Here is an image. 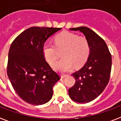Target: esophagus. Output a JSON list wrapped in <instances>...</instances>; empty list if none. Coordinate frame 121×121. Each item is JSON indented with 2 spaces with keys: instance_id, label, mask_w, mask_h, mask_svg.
Masks as SVG:
<instances>
[{
  "instance_id": "obj_1",
  "label": "esophagus",
  "mask_w": 121,
  "mask_h": 121,
  "mask_svg": "<svg viewBox=\"0 0 121 121\" xmlns=\"http://www.w3.org/2000/svg\"><path fill=\"white\" fill-rule=\"evenodd\" d=\"M66 76H67V75H65V74H61V78H65Z\"/></svg>"
}]
</instances>
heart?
I'll return each mask as SVG.
<instances>
[{"mask_svg": "<svg viewBox=\"0 0 121 121\" xmlns=\"http://www.w3.org/2000/svg\"><path fill=\"white\" fill-rule=\"evenodd\" d=\"M54 44L46 42L42 47L43 54L46 60L53 64L58 58L57 49L63 50V58L53 65L55 70L61 73L72 70L73 65L79 67L84 64L91 51L90 44L86 37L69 32L57 35L54 38Z\"/></svg>", "mask_w": 121, "mask_h": 121, "instance_id": "b5f03b06", "label": "heart"}]
</instances>
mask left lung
<instances>
[{
    "instance_id": "obj_1",
    "label": "left lung",
    "mask_w": 121,
    "mask_h": 121,
    "mask_svg": "<svg viewBox=\"0 0 121 121\" xmlns=\"http://www.w3.org/2000/svg\"><path fill=\"white\" fill-rule=\"evenodd\" d=\"M70 30H79L85 35L91 51L85 65L72 74L75 82L69 89V96L78 103H88L96 98L109 82L112 56L104 39L91 29L81 26Z\"/></svg>"
}]
</instances>
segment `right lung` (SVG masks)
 <instances>
[{
	"label": "right lung",
	"mask_w": 121,
	"mask_h": 121,
	"mask_svg": "<svg viewBox=\"0 0 121 121\" xmlns=\"http://www.w3.org/2000/svg\"><path fill=\"white\" fill-rule=\"evenodd\" d=\"M61 29L33 26L21 33L10 46L7 75L17 95L28 104L39 105L48 102L53 86L60 79L46 61L42 47Z\"/></svg>",
	"instance_id": "add662e5"
}]
</instances>
